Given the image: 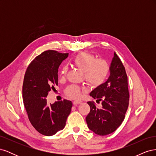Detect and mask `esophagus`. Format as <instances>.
I'll return each instance as SVG.
<instances>
[{
	"mask_svg": "<svg viewBox=\"0 0 156 156\" xmlns=\"http://www.w3.org/2000/svg\"><path fill=\"white\" fill-rule=\"evenodd\" d=\"M82 103V101L81 100H75V101H73V103L74 105H77L80 104V103Z\"/></svg>",
	"mask_w": 156,
	"mask_h": 156,
	"instance_id": "obj_1",
	"label": "esophagus"
}]
</instances>
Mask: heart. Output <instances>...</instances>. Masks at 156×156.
Instances as JSON below:
<instances>
[{
    "instance_id": "obj_1",
    "label": "heart",
    "mask_w": 156,
    "mask_h": 156,
    "mask_svg": "<svg viewBox=\"0 0 156 156\" xmlns=\"http://www.w3.org/2000/svg\"><path fill=\"white\" fill-rule=\"evenodd\" d=\"M72 64L83 72V77L86 81L93 87H98L104 83L110 73L111 66L108 61L103 58H96L88 52H81L72 59ZM68 67L64 66L60 70V75L67 73ZM83 89L72 84L66 89V94L72 98H79L82 96Z\"/></svg>"
}]
</instances>
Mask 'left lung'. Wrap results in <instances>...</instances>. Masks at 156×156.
<instances>
[{"label":"left lung","mask_w":156,"mask_h":156,"mask_svg":"<svg viewBox=\"0 0 156 156\" xmlns=\"http://www.w3.org/2000/svg\"><path fill=\"white\" fill-rule=\"evenodd\" d=\"M107 81L92 90L90 96L101 105L88 101L90 111L86 117L88 128L98 135L115 131L124 121L129 101L127 75L120 58L115 53Z\"/></svg>","instance_id":"left-lung-1"}]
</instances>
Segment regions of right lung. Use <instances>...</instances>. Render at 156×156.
Instances as JSON below:
<instances>
[{"label":"right lung","instance_id":"obj_1","mask_svg":"<svg viewBox=\"0 0 156 156\" xmlns=\"http://www.w3.org/2000/svg\"><path fill=\"white\" fill-rule=\"evenodd\" d=\"M68 56L54 50L45 51L27 67L23 84V103L32 126L40 133L51 136L64 129L72 103L64 100L48 104L47 96L58 85V69Z\"/></svg>","mask_w":156,"mask_h":156}]
</instances>
